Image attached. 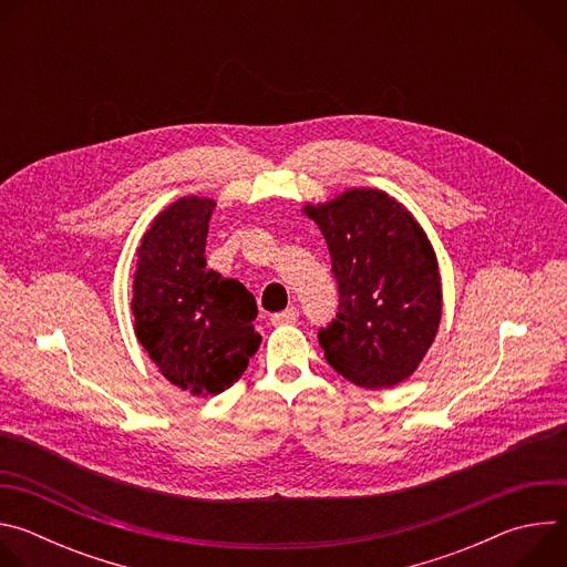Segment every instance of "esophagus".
I'll use <instances>...</instances> for the list:
<instances>
[{"instance_id": "obj_1", "label": "esophagus", "mask_w": 567, "mask_h": 567, "mask_svg": "<svg viewBox=\"0 0 567 567\" xmlns=\"http://www.w3.org/2000/svg\"><path fill=\"white\" fill-rule=\"evenodd\" d=\"M298 320V309L296 307H287L285 311H278L271 316L274 326H287V322H296Z\"/></svg>"}]
</instances>
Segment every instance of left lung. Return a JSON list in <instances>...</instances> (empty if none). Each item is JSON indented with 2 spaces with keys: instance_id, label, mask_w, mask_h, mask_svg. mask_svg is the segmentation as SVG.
Masks as SVG:
<instances>
[{
  "instance_id": "left-lung-1",
  "label": "left lung",
  "mask_w": 567,
  "mask_h": 567,
  "mask_svg": "<svg viewBox=\"0 0 567 567\" xmlns=\"http://www.w3.org/2000/svg\"><path fill=\"white\" fill-rule=\"evenodd\" d=\"M326 235L339 313L318 341L348 381L390 388L426 357L442 316L437 260L422 226L381 190L354 188L307 206Z\"/></svg>"
}]
</instances>
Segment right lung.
Masks as SVG:
<instances>
[{"label":"right lung","mask_w":567,"mask_h":567,"mask_svg":"<svg viewBox=\"0 0 567 567\" xmlns=\"http://www.w3.org/2000/svg\"><path fill=\"white\" fill-rule=\"evenodd\" d=\"M215 202L182 197L156 215L141 239L134 274L136 339L171 383L219 394L245 374L262 337L254 293L206 269Z\"/></svg>","instance_id":"add662e5"}]
</instances>
